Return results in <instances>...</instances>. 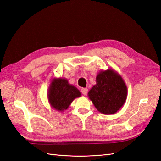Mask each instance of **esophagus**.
Masks as SVG:
<instances>
[{"instance_id": "34e87169", "label": "esophagus", "mask_w": 161, "mask_h": 161, "mask_svg": "<svg viewBox=\"0 0 161 161\" xmlns=\"http://www.w3.org/2000/svg\"><path fill=\"white\" fill-rule=\"evenodd\" d=\"M81 92L82 94H84V95H86V94H87V92H88V88H82L81 89Z\"/></svg>"}]
</instances>
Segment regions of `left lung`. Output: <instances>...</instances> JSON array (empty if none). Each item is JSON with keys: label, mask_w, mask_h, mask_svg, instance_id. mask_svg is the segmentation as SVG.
I'll list each match as a JSON object with an SVG mask.
<instances>
[{"label": "left lung", "mask_w": 161, "mask_h": 161, "mask_svg": "<svg viewBox=\"0 0 161 161\" xmlns=\"http://www.w3.org/2000/svg\"><path fill=\"white\" fill-rule=\"evenodd\" d=\"M96 82L88 93L90 101L99 112L106 115L116 114L127 97V87L123 78L109 68L98 73Z\"/></svg>", "instance_id": "left-lung-1"}]
</instances>
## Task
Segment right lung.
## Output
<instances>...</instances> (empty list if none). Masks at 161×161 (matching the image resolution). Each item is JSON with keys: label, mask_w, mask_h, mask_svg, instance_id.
Masks as SVG:
<instances>
[{"label": "right lung", "mask_w": 161, "mask_h": 161, "mask_svg": "<svg viewBox=\"0 0 161 161\" xmlns=\"http://www.w3.org/2000/svg\"><path fill=\"white\" fill-rule=\"evenodd\" d=\"M80 97V90L70 84L66 78H53L47 90V100L50 107L60 112L68 109L73 101Z\"/></svg>", "instance_id": "add662e5"}]
</instances>
